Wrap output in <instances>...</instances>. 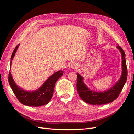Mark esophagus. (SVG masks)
Segmentation results:
<instances>
[{"label": "esophagus", "instance_id": "esophagus-1", "mask_svg": "<svg viewBox=\"0 0 134 134\" xmlns=\"http://www.w3.org/2000/svg\"><path fill=\"white\" fill-rule=\"evenodd\" d=\"M77 66V64L75 62H72L70 64V69L71 70H72V69H76Z\"/></svg>", "mask_w": 134, "mask_h": 134}]
</instances>
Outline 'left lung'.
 <instances>
[{
	"mask_svg": "<svg viewBox=\"0 0 134 134\" xmlns=\"http://www.w3.org/2000/svg\"><path fill=\"white\" fill-rule=\"evenodd\" d=\"M117 48L120 51L122 55V71L119 80L114 86L109 90L103 92H97L89 89L83 82V78L79 73H77L76 88L80 97L84 102L91 104H104L115 100L122 91L127 78V69L125 60V53L119 44Z\"/></svg>",
	"mask_w": 134,
	"mask_h": 134,
	"instance_id": "left-lung-1",
	"label": "left lung"
}]
</instances>
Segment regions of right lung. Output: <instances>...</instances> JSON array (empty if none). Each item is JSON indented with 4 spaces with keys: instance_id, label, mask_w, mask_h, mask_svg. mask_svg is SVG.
<instances>
[{
    "instance_id": "right-lung-1",
    "label": "right lung",
    "mask_w": 134,
    "mask_h": 134,
    "mask_svg": "<svg viewBox=\"0 0 134 134\" xmlns=\"http://www.w3.org/2000/svg\"><path fill=\"white\" fill-rule=\"evenodd\" d=\"M19 44L15 47L12 54L11 61L13 60ZM63 75V71H58L48 78L42 86L33 92H28L22 90L15 84L10 72L9 73L8 82L12 91L18 100L24 105L28 106H41L50 102L53 95L55 85L60 77Z\"/></svg>"
}]
</instances>
